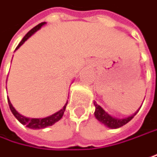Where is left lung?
<instances>
[{"mask_svg":"<svg viewBox=\"0 0 157 157\" xmlns=\"http://www.w3.org/2000/svg\"><path fill=\"white\" fill-rule=\"evenodd\" d=\"M93 104L95 106V111H94L95 118L101 123L107 126L109 128H121L122 126H124L125 124H127L128 122L131 121L138 111L137 110L133 115H131L126 119H118V118H114V117L110 116L109 114H108L102 108L96 103V101H93Z\"/></svg>","mask_w":157,"mask_h":157,"instance_id":"obj_1","label":"left lung"}]
</instances>
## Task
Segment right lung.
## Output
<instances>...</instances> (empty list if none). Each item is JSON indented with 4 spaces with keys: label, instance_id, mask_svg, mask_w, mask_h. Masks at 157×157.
<instances>
[{
    "label": "right lung",
    "instance_id": "obj_1",
    "mask_svg": "<svg viewBox=\"0 0 157 157\" xmlns=\"http://www.w3.org/2000/svg\"><path fill=\"white\" fill-rule=\"evenodd\" d=\"M45 23H46V22L39 23L38 25H36V27H34L32 29H30V30L25 35V36L22 38V40L20 42V44L18 45V47L16 48V50L18 49L27 39H29V38L32 36L35 32H36L43 25H45ZM8 103H9V106H10V109L12 114L15 116V118L20 121L21 124L25 125L26 127H28V128H32V129H40V128H47V127H48V126H52V125H54L56 122L60 121V120L62 119L63 115H64L65 108H66V105H67V101H66V103L64 104V106L63 107V109H61L59 111L54 113L53 115L48 116V117H47V118H43V119H30V118L24 117V116H22L21 114H20V113L14 109V107L12 106V104L10 103V101L9 98H8Z\"/></svg>",
    "mask_w": 157,
    "mask_h": 157
}]
</instances>
